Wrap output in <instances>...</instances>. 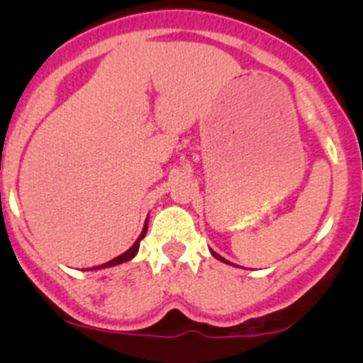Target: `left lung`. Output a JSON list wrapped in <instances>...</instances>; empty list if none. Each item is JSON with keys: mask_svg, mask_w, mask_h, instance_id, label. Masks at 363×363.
Returning <instances> with one entry per match:
<instances>
[{"mask_svg": "<svg viewBox=\"0 0 363 363\" xmlns=\"http://www.w3.org/2000/svg\"><path fill=\"white\" fill-rule=\"evenodd\" d=\"M211 252H212V256H214V258H216V259H221V262L228 263V265H230V262H228V259H225V258H223V256H219V255H218V252H214V251H212V250H211Z\"/></svg>", "mask_w": 363, "mask_h": 363, "instance_id": "8db88e82", "label": "left lung"}]
</instances>
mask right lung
<instances>
[{
    "label": "right lung",
    "mask_w": 363,
    "mask_h": 363,
    "mask_svg": "<svg viewBox=\"0 0 363 363\" xmlns=\"http://www.w3.org/2000/svg\"><path fill=\"white\" fill-rule=\"evenodd\" d=\"M147 223H149V218L145 219V223H144V228H142V233L140 235H138V239L135 240V244L133 246L130 247V250L128 251H124L123 255H119V256H116V258L113 259H111V262H107V263H104V265H98V267H93V269H87V270H98V269H107V267H113V265H119V263H124V262H130L131 258H135V255H137L138 252V247H140V240L144 239L145 237V233H147Z\"/></svg>",
    "instance_id": "1"
}]
</instances>
